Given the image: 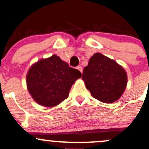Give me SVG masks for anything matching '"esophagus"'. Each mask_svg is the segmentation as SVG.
I'll list each match as a JSON object with an SVG mask.
<instances>
[{"label": "esophagus", "mask_w": 149, "mask_h": 149, "mask_svg": "<svg viewBox=\"0 0 149 149\" xmlns=\"http://www.w3.org/2000/svg\"><path fill=\"white\" fill-rule=\"evenodd\" d=\"M77 70H79V71L81 73H82V66H78V67H77Z\"/></svg>", "instance_id": "obj_1"}]
</instances>
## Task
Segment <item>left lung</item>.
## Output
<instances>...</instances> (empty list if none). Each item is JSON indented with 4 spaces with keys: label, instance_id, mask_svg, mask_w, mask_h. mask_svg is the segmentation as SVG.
I'll list each match as a JSON object with an SVG mask.
<instances>
[{
    "label": "left lung",
    "instance_id": "1",
    "mask_svg": "<svg viewBox=\"0 0 149 149\" xmlns=\"http://www.w3.org/2000/svg\"><path fill=\"white\" fill-rule=\"evenodd\" d=\"M82 80L91 95L103 103L117 101L127 84L125 69L114 60L95 53L83 70Z\"/></svg>",
    "mask_w": 149,
    "mask_h": 149
}]
</instances>
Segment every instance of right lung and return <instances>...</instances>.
<instances>
[{
  "label": "right lung",
  "mask_w": 149,
  "mask_h": 149,
  "mask_svg": "<svg viewBox=\"0 0 149 149\" xmlns=\"http://www.w3.org/2000/svg\"><path fill=\"white\" fill-rule=\"evenodd\" d=\"M82 77L56 55L34 63L26 74V87L34 101L40 106L54 107L68 97L72 85Z\"/></svg>",
  "instance_id": "add662e5"
}]
</instances>
